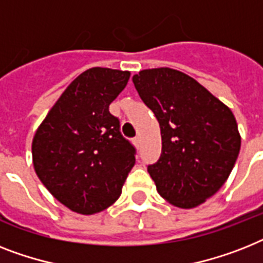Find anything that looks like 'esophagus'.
<instances>
[{
	"mask_svg": "<svg viewBox=\"0 0 263 263\" xmlns=\"http://www.w3.org/2000/svg\"><path fill=\"white\" fill-rule=\"evenodd\" d=\"M134 144H135L136 147L140 146V138H139V136H136V138L134 139Z\"/></svg>",
	"mask_w": 263,
	"mask_h": 263,
	"instance_id": "esophagus-1",
	"label": "esophagus"
}]
</instances>
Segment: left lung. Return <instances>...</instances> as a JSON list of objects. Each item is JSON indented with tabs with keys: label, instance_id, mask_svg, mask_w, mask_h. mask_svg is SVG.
Returning <instances> with one entry per match:
<instances>
[{
	"label": "left lung",
	"instance_id": "1",
	"mask_svg": "<svg viewBox=\"0 0 263 263\" xmlns=\"http://www.w3.org/2000/svg\"><path fill=\"white\" fill-rule=\"evenodd\" d=\"M157 117L162 153L147 170L158 193L178 208H194L227 181L240 150L235 116L192 77L161 67L132 77Z\"/></svg>",
	"mask_w": 263,
	"mask_h": 263
}]
</instances>
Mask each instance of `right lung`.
Wrapping results in <instances>:
<instances>
[{
  "label": "right lung",
  "instance_id": "right-lung-1",
  "mask_svg": "<svg viewBox=\"0 0 263 263\" xmlns=\"http://www.w3.org/2000/svg\"><path fill=\"white\" fill-rule=\"evenodd\" d=\"M129 71L93 67L70 83L32 142L35 172L58 201L82 215L106 209L120 197L135 165V147L121 135L110 102Z\"/></svg>",
  "mask_w": 263,
  "mask_h": 263
}]
</instances>
